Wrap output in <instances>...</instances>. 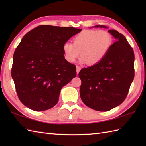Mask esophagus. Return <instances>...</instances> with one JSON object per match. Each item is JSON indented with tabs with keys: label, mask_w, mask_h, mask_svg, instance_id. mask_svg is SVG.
Returning a JSON list of instances; mask_svg holds the SVG:
<instances>
[{
	"label": "esophagus",
	"mask_w": 146,
	"mask_h": 146,
	"mask_svg": "<svg viewBox=\"0 0 146 146\" xmlns=\"http://www.w3.org/2000/svg\"><path fill=\"white\" fill-rule=\"evenodd\" d=\"M80 70H81V67L79 66H76V73H77V74H78Z\"/></svg>",
	"instance_id": "esophagus-1"
}]
</instances>
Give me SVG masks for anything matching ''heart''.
<instances>
[{
    "label": "heart",
    "mask_w": 146,
    "mask_h": 146,
    "mask_svg": "<svg viewBox=\"0 0 146 146\" xmlns=\"http://www.w3.org/2000/svg\"><path fill=\"white\" fill-rule=\"evenodd\" d=\"M112 43V36L107 31L85 30L73 39V44L66 42L63 44L64 56L67 61L73 63L81 52L82 61L94 65L106 56Z\"/></svg>",
    "instance_id": "b5f03b06"
}]
</instances>
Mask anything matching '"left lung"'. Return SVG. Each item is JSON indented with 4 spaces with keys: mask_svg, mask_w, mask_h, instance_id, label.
Returning a JSON list of instances; mask_svg holds the SVG:
<instances>
[{
    "mask_svg": "<svg viewBox=\"0 0 146 146\" xmlns=\"http://www.w3.org/2000/svg\"><path fill=\"white\" fill-rule=\"evenodd\" d=\"M95 27H107L105 26ZM117 40L103 60L94 66L83 68L80 97L95 110L112 109L125 100L134 78V53L125 36L116 30H108Z\"/></svg>",
    "mask_w": 146,
    "mask_h": 146,
    "instance_id": "obj_1",
    "label": "left lung"
}]
</instances>
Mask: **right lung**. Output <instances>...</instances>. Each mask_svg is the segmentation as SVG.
Listing matches in <instances>:
<instances>
[{"label": "right lung", "mask_w": 146, "mask_h": 146, "mask_svg": "<svg viewBox=\"0 0 146 146\" xmlns=\"http://www.w3.org/2000/svg\"><path fill=\"white\" fill-rule=\"evenodd\" d=\"M82 29L41 25L26 33L15 49L11 75L18 98L35 111L58 103L61 90L76 76L63 46Z\"/></svg>", "instance_id": "obj_1"}]
</instances>
